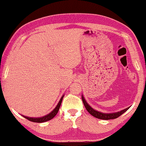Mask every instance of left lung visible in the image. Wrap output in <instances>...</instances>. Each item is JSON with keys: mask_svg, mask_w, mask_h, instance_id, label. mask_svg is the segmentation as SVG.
Segmentation results:
<instances>
[{"mask_svg": "<svg viewBox=\"0 0 146 146\" xmlns=\"http://www.w3.org/2000/svg\"><path fill=\"white\" fill-rule=\"evenodd\" d=\"M82 102L84 103V105L86 108V109L87 110V111L90 113L92 115H93L94 117H96V118L98 119H105V120H108V119H115L117 117H118L119 116H120L121 115H122L125 111H126L129 108H127L126 109L120 111H118V112H115V113H102L100 112V111H98L95 110H94L93 108L90 106L88 104V103L86 102L85 99L84 98L83 96H82Z\"/></svg>", "mask_w": 146, "mask_h": 146, "instance_id": "1", "label": "left lung"}]
</instances>
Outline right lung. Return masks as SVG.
Here are the masks:
<instances>
[{"label": "right lung", "mask_w": 146, "mask_h": 146, "mask_svg": "<svg viewBox=\"0 0 146 146\" xmlns=\"http://www.w3.org/2000/svg\"><path fill=\"white\" fill-rule=\"evenodd\" d=\"M63 97H64V96L61 98L60 100L59 101V102H58V105L56 106V107L54 109V110L52 111V112L50 113L49 114H48L46 115H44V116H43L42 117H36V118H35V117H27V116H25V115H23V116L24 117H25L26 119H29V121H33V122H36V123H42V122H44V121H47L50 120L51 119H52L53 117L57 114L58 111V110H59L60 107V105H61Z\"/></svg>", "instance_id": "obj_1"}]
</instances>
